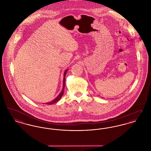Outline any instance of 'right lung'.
Segmentation results:
<instances>
[{"mask_svg": "<svg viewBox=\"0 0 151 151\" xmlns=\"http://www.w3.org/2000/svg\"><path fill=\"white\" fill-rule=\"evenodd\" d=\"M68 70V69L65 70V73H64V75H63V88H62V90L61 92L59 93V94L58 96L55 99H54L53 100L51 101L50 102H48L45 103L46 104H47V105H52V104H55V103H56L57 102H58V101L59 100L61 99V97L63 96V93H64V90H65V74H66V73H67Z\"/></svg>", "mask_w": 151, "mask_h": 151, "instance_id": "right-lung-1", "label": "right lung"}]
</instances>
